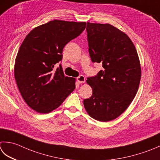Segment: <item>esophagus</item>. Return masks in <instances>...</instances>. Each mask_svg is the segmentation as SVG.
Wrapping results in <instances>:
<instances>
[{
	"label": "esophagus",
	"mask_w": 160,
	"mask_h": 160,
	"mask_svg": "<svg viewBox=\"0 0 160 160\" xmlns=\"http://www.w3.org/2000/svg\"><path fill=\"white\" fill-rule=\"evenodd\" d=\"M77 80L79 83H84L85 82V78H84V76H80L79 77L77 78Z\"/></svg>",
	"instance_id": "esophagus-1"
}]
</instances>
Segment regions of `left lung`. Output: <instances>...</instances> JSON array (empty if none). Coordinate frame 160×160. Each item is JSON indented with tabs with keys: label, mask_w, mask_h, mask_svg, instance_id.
I'll list each match as a JSON object with an SVG mask.
<instances>
[{
	"label": "left lung",
	"mask_w": 160,
	"mask_h": 160,
	"mask_svg": "<svg viewBox=\"0 0 160 160\" xmlns=\"http://www.w3.org/2000/svg\"><path fill=\"white\" fill-rule=\"evenodd\" d=\"M89 52L93 62L103 69L87 83L92 96L84 99L91 117L108 122L119 117L129 107L138 91L142 70L137 50L123 31L109 23H87Z\"/></svg>",
	"instance_id": "left-lung-1"
}]
</instances>
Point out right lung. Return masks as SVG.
<instances>
[{
    "label": "right lung",
    "mask_w": 160,
    "mask_h": 160,
    "mask_svg": "<svg viewBox=\"0 0 160 160\" xmlns=\"http://www.w3.org/2000/svg\"><path fill=\"white\" fill-rule=\"evenodd\" d=\"M86 22L53 20L34 28L22 42L15 59L14 78L26 104L41 114L62 105L76 88V78L64 76L61 65L64 47L79 36Z\"/></svg>",
    "instance_id": "obj_1"
}]
</instances>
